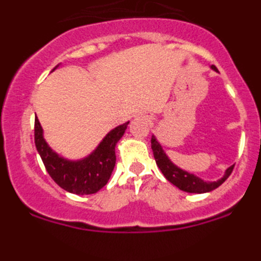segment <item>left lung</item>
Here are the masks:
<instances>
[{
  "label": "left lung",
  "mask_w": 261,
  "mask_h": 261,
  "mask_svg": "<svg viewBox=\"0 0 261 261\" xmlns=\"http://www.w3.org/2000/svg\"><path fill=\"white\" fill-rule=\"evenodd\" d=\"M211 68L217 71V68L214 65H212ZM151 150H153L156 166L161 168V171L165 175L166 179L174 186H176L179 190L188 193H206L216 190L230 176L232 168H234V165L230 166L229 168H226L222 177L214 181H206L197 176V175L191 174V172L186 171L183 168L177 167L175 163H172V161L168 158V155L163 150L162 145L159 144L155 136H151Z\"/></svg>",
  "instance_id": "8db88e82"
}]
</instances>
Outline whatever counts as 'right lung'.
Wrapping results in <instances>:
<instances>
[{"label":"right lung","mask_w":261,"mask_h":261,"mask_svg":"<svg viewBox=\"0 0 261 261\" xmlns=\"http://www.w3.org/2000/svg\"><path fill=\"white\" fill-rule=\"evenodd\" d=\"M59 68V65L55 69ZM53 69V70H55ZM52 70V71H53ZM129 121L111 129L89 155L68 159L53 150L45 141L39 119H35V146L48 174L62 190L75 195H91L107 184L116 163L117 142L123 137Z\"/></svg>","instance_id":"right-lung-1"}]
</instances>
